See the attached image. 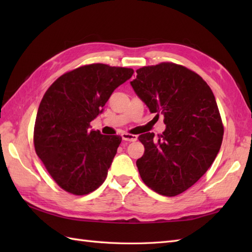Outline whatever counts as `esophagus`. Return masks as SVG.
Returning <instances> with one entry per match:
<instances>
[{
	"label": "esophagus",
	"mask_w": 252,
	"mask_h": 252,
	"mask_svg": "<svg viewBox=\"0 0 252 252\" xmlns=\"http://www.w3.org/2000/svg\"><path fill=\"white\" fill-rule=\"evenodd\" d=\"M121 137H122L123 141H127V142H135L137 140L136 135L129 134V133H122Z\"/></svg>",
	"instance_id": "obj_1"
}]
</instances>
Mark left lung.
Segmentation results:
<instances>
[{
    "instance_id": "obj_1",
    "label": "left lung",
    "mask_w": 252,
    "mask_h": 252,
    "mask_svg": "<svg viewBox=\"0 0 252 252\" xmlns=\"http://www.w3.org/2000/svg\"><path fill=\"white\" fill-rule=\"evenodd\" d=\"M136 73L133 90L151 112H161L167 126L158 137L151 132L138 137L145 147L138 172L154 191L176 196L207 172L220 151L223 125L215 95L200 76L172 63Z\"/></svg>"
}]
</instances>
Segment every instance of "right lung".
I'll use <instances>...</instances> for the list:
<instances>
[{"mask_svg": "<svg viewBox=\"0 0 252 252\" xmlns=\"http://www.w3.org/2000/svg\"><path fill=\"white\" fill-rule=\"evenodd\" d=\"M134 73L131 68L92 63L63 74L37 109L34 148L63 189L87 195L104 183L121 136L91 130L112 92Z\"/></svg>", "mask_w": 252, "mask_h": 252, "instance_id": "obj_1", "label": "right lung"}]
</instances>
